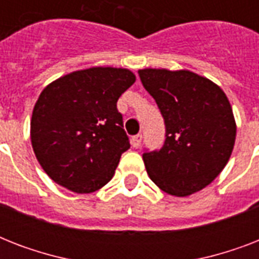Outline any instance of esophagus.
<instances>
[{
    "label": "esophagus",
    "instance_id": "obj_1",
    "mask_svg": "<svg viewBox=\"0 0 259 259\" xmlns=\"http://www.w3.org/2000/svg\"><path fill=\"white\" fill-rule=\"evenodd\" d=\"M141 140H142V136L141 134H137V136H133L132 137V145H133V148H140V145H141Z\"/></svg>",
    "mask_w": 259,
    "mask_h": 259
}]
</instances>
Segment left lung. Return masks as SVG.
I'll return each mask as SVG.
<instances>
[{"instance_id":"left-lung-1","label":"left lung","mask_w":259,"mask_h":259,"mask_svg":"<svg viewBox=\"0 0 259 259\" xmlns=\"http://www.w3.org/2000/svg\"><path fill=\"white\" fill-rule=\"evenodd\" d=\"M138 74L166 129L161 149L142 154L150 180L172 196L201 191L233 153L237 123L229 99L218 84L192 71L144 68Z\"/></svg>"}]
</instances>
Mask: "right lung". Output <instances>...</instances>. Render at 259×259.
I'll return each mask as SVG.
<instances>
[{
	"label": "right lung",
	"instance_id": "obj_1",
	"mask_svg": "<svg viewBox=\"0 0 259 259\" xmlns=\"http://www.w3.org/2000/svg\"><path fill=\"white\" fill-rule=\"evenodd\" d=\"M136 82L126 68L91 67L42 90L30 119V141L44 172L64 188L91 193L115 173L130 148L117 101Z\"/></svg>",
	"mask_w": 259,
	"mask_h": 259
}]
</instances>
